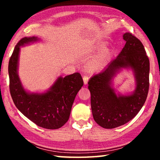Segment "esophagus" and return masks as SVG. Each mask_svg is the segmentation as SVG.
<instances>
[{
  "label": "esophagus",
  "mask_w": 160,
  "mask_h": 160,
  "mask_svg": "<svg viewBox=\"0 0 160 160\" xmlns=\"http://www.w3.org/2000/svg\"><path fill=\"white\" fill-rule=\"evenodd\" d=\"M83 80H84V84L86 85V84H88V82L89 80V77L87 76V75H84L83 76Z\"/></svg>",
  "instance_id": "esophagus-1"
}]
</instances>
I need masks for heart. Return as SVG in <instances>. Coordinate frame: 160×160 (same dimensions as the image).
<instances>
[{"label": "heart", "mask_w": 160, "mask_h": 160, "mask_svg": "<svg viewBox=\"0 0 160 160\" xmlns=\"http://www.w3.org/2000/svg\"><path fill=\"white\" fill-rule=\"evenodd\" d=\"M110 52L107 50L102 51L99 53L88 66V70L90 72H94L103 68L108 63L110 58Z\"/></svg>", "instance_id": "1"}]
</instances>
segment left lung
<instances>
[{
	"label": "left lung",
	"mask_w": 160,
	"mask_h": 160,
	"mask_svg": "<svg viewBox=\"0 0 160 160\" xmlns=\"http://www.w3.org/2000/svg\"><path fill=\"white\" fill-rule=\"evenodd\" d=\"M123 37L126 43L121 53L88 82L93 118L104 128H116L133 118L145 104L148 94L150 61L144 46L129 32ZM127 67L134 70L137 88L131 96H118L110 87L111 80L118 69Z\"/></svg>",
	"instance_id": "1"
}]
</instances>
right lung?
<instances>
[{
  "label": "right lung",
  "mask_w": 160,
  "mask_h": 160,
  "mask_svg": "<svg viewBox=\"0 0 160 160\" xmlns=\"http://www.w3.org/2000/svg\"><path fill=\"white\" fill-rule=\"evenodd\" d=\"M37 38L24 37L18 42L8 63L9 88L16 107L32 122L42 128L58 129L68 120L76 94L83 85L79 72L58 78L47 92L29 94L24 90L17 70L20 47L37 41Z\"/></svg>",
  "instance_id": "obj_1"
}]
</instances>
